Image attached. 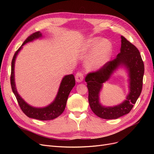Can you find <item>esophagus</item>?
<instances>
[{
    "mask_svg": "<svg viewBox=\"0 0 154 154\" xmlns=\"http://www.w3.org/2000/svg\"><path fill=\"white\" fill-rule=\"evenodd\" d=\"M83 74L82 72H77L76 76H75V79H76V81L77 82H82L83 80Z\"/></svg>",
    "mask_w": 154,
    "mask_h": 154,
    "instance_id": "obj_1",
    "label": "esophagus"
}]
</instances>
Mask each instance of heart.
Returning a JSON list of instances; mask_svg holds the SVG:
<instances>
[{
  "label": "heart",
  "instance_id": "heart-1",
  "mask_svg": "<svg viewBox=\"0 0 154 154\" xmlns=\"http://www.w3.org/2000/svg\"><path fill=\"white\" fill-rule=\"evenodd\" d=\"M94 50L86 62L87 66L92 70L101 68L109 61L112 51V45L106 39L93 38L87 42L85 50L91 51Z\"/></svg>",
  "mask_w": 154,
  "mask_h": 154
}]
</instances>
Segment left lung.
<instances>
[{"mask_svg":"<svg viewBox=\"0 0 154 154\" xmlns=\"http://www.w3.org/2000/svg\"><path fill=\"white\" fill-rule=\"evenodd\" d=\"M120 53L114 60L106 62L98 71L87 74L85 82L88 90V103L96 116L105 119H118L128 114L141 94L144 67L140 53L137 48L121 36ZM119 66L128 70L129 76V94L121 104L114 107H105L99 103V95L103 83L109 78Z\"/></svg>","mask_w":154,"mask_h":154,"instance_id":"left-lung-1","label":"left lung"}]
</instances>
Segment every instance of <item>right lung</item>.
Listing matches in <instances>:
<instances>
[{
    "label": "right lung",
    "mask_w": 154,
    "mask_h": 154,
    "mask_svg": "<svg viewBox=\"0 0 154 154\" xmlns=\"http://www.w3.org/2000/svg\"><path fill=\"white\" fill-rule=\"evenodd\" d=\"M42 36L40 31L35 32L27 38L13 56V58L11 62V85L13 92L15 94L18 103L19 105L21 110H22L27 117L30 118H33L36 119H39L42 121L51 120L57 118L59 116L62 114L66 108V103L68 96L70 92L71 91L72 88L75 85V78L73 74H69L65 76L58 89L57 95L56 96L54 100L48 106L43 107V108H36V107L32 106L27 104L26 102L23 100L17 92L15 87V62L17 58V56L22 49L23 45L29 42L33 41L35 39L41 38Z\"/></svg>",
    "instance_id": "add662e5"
}]
</instances>
